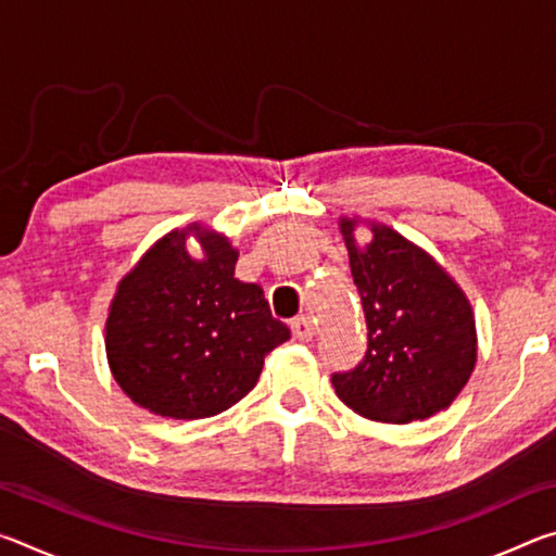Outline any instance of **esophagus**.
<instances>
[{"mask_svg": "<svg viewBox=\"0 0 556 556\" xmlns=\"http://www.w3.org/2000/svg\"><path fill=\"white\" fill-rule=\"evenodd\" d=\"M291 336H294L296 341H301V343L312 341V338H314V324H312V318H308V316L294 318V321H291Z\"/></svg>", "mask_w": 556, "mask_h": 556, "instance_id": "obj_1", "label": "esophagus"}]
</instances>
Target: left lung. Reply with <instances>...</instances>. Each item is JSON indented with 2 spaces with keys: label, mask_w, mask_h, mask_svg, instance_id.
<instances>
[{
  "label": "left lung",
  "mask_w": 556,
  "mask_h": 556,
  "mask_svg": "<svg viewBox=\"0 0 556 556\" xmlns=\"http://www.w3.org/2000/svg\"><path fill=\"white\" fill-rule=\"evenodd\" d=\"M355 225L341 218L368 351L353 370L333 372L336 394L372 421L427 419L458 397L476 368L473 308L429 252L380 223L357 248Z\"/></svg>",
  "instance_id": "1"
}]
</instances>
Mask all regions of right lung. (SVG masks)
I'll return each mask as SVG.
<instances>
[{"label":"right lung","mask_w":556,"mask_h":556,"mask_svg":"<svg viewBox=\"0 0 556 556\" xmlns=\"http://www.w3.org/2000/svg\"><path fill=\"white\" fill-rule=\"evenodd\" d=\"M193 233L204 257L187 255ZM238 250L193 223L154 242L119 281L105 324L110 370L159 417L203 419L255 388L265 355L289 341L265 291L235 279Z\"/></svg>","instance_id":"right-lung-1"}]
</instances>
